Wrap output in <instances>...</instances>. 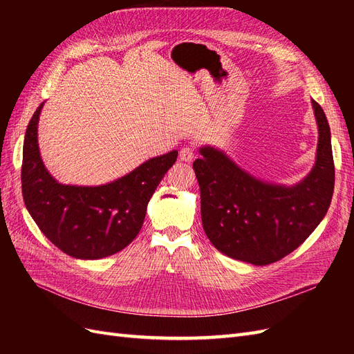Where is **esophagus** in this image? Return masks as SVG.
Listing matches in <instances>:
<instances>
[{
	"instance_id": "34e87169",
	"label": "esophagus",
	"mask_w": 354,
	"mask_h": 354,
	"mask_svg": "<svg viewBox=\"0 0 354 354\" xmlns=\"http://www.w3.org/2000/svg\"><path fill=\"white\" fill-rule=\"evenodd\" d=\"M195 156V149L192 146H183L180 149V159L183 160V162H190L192 159Z\"/></svg>"
}]
</instances>
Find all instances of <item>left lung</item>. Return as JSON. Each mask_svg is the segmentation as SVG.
I'll use <instances>...</instances> for the list:
<instances>
[{"label": "left lung", "instance_id": "8db88e82", "mask_svg": "<svg viewBox=\"0 0 354 354\" xmlns=\"http://www.w3.org/2000/svg\"><path fill=\"white\" fill-rule=\"evenodd\" d=\"M319 140L312 171L294 186L269 183L246 173L212 146L194 162L207 238L230 259L272 264L297 250L326 216L335 168L324 109L312 100Z\"/></svg>", "mask_w": 354, "mask_h": 354}]
</instances>
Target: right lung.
I'll return each mask as SVG.
<instances>
[{
    "label": "right lung",
    "mask_w": 354,
    "mask_h": 354,
    "mask_svg": "<svg viewBox=\"0 0 354 354\" xmlns=\"http://www.w3.org/2000/svg\"><path fill=\"white\" fill-rule=\"evenodd\" d=\"M42 106L29 121L24 142L22 194L30 217L51 243L73 259L99 260L120 252L140 232L147 203L178 152L147 159L106 185H62L48 173L39 153Z\"/></svg>",
    "instance_id": "add662e5"
}]
</instances>
